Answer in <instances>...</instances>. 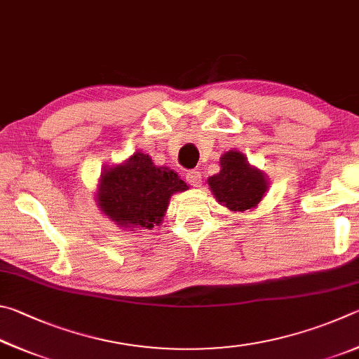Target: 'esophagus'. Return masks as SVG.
Listing matches in <instances>:
<instances>
[{
	"label": "esophagus",
	"mask_w": 359,
	"mask_h": 359,
	"mask_svg": "<svg viewBox=\"0 0 359 359\" xmlns=\"http://www.w3.org/2000/svg\"><path fill=\"white\" fill-rule=\"evenodd\" d=\"M186 181L194 187H198L202 184V172H198V170H191L189 173L186 175Z\"/></svg>",
	"instance_id": "1"
}]
</instances>
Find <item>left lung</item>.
Here are the masks:
<instances>
[{
    "mask_svg": "<svg viewBox=\"0 0 359 359\" xmlns=\"http://www.w3.org/2000/svg\"><path fill=\"white\" fill-rule=\"evenodd\" d=\"M221 170L208 178V186L217 203L233 212L255 210L268 192L265 173L250 165L241 151L230 149L219 159Z\"/></svg>",
    "mask_w": 359,
    "mask_h": 359,
    "instance_id": "1",
    "label": "left lung"
}]
</instances>
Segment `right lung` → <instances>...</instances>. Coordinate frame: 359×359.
Listing matches in <instances>:
<instances>
[{"label":"right lung","mask_w":359,"mask_h":359,"mask_svg":"<svg viewBox=\"0 0 359 359\" xmlns=\"http://www.w3.org/2000/svg\"><path fill=\"white\" fill-rule=\"evenodd\" d=\"M189 189L175 170L154 165L151 156L135 151L100 172L96 205L119 229L151 230L161 225L173 194Z\"/></svg>","instance_id":"obj_1"}]
</instances>
